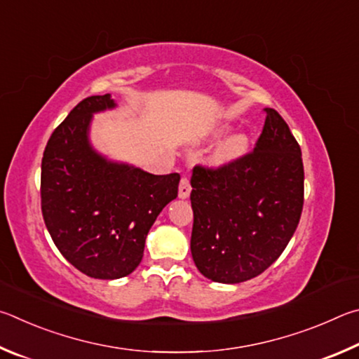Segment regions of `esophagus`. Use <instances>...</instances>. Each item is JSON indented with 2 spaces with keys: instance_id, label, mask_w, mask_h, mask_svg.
I'll list each match as a JSON object with an SVG mask.
<instances>
[{
  "instance_id": "esophagus-1",
  "label": "esophagus",
  "mask_w": 359,
  "mask_h": 359,
  "mask_svg": "<svg viewBox=\"0 0 359 359\" xmlns=\"http://www.w3.org/2000/svg\"><path fill=\"white\" fill-rule=\"evenodd\" d=\"M191 183H189V180L187 178H181V181H180V189H178V196H180V198H187L191 196Z\"/></svg>"
}]
</instances>
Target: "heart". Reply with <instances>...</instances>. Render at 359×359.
Listing matches in <instances>:
<instances>
[{"mask_svg":"<svg viewBox=\"0 0 359 359\" xmlns=\"http://www.w3.org/2000/svg\"><path fill=\"white\" fill-rule=\"evenodd\" d=\"M227 130L229 126H221L219 134H224V132ZM249 147L250 140L246 134L230 135L219 144L217 149L215 151V156H212V161H215L216 165H229V163L236 162L238 159H241L243 156H246Z\"/></svg>","mask_w":359,"mask_h":359,"instance_id":"b5f03b06","label":"heart"}]
</instances>
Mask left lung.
<instances>
[{
	"instance_id": "1",
	"label": "left lung",
	"mask_w": 359,
	"mask_h": 359,
	"mask_svg": "<svg viewBox=\"0 0 359 359\" xmlns=\"http://www.w3.org/2000/svg\"><path fill=\"white\" fill-rule=\"evenodd\" d=\"M265 111L252 153L192 172V259L205 278L221 284H240L271 266L303 211L301 148L279 113Z\"/></svg>"
}]
</instances>
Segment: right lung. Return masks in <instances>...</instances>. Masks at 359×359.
I'll use <instances>...</instances> for the list:
<instances>
[{
	"mask_svg": "<svg viewBox=\"0 0 359 359\" xmlns=\"http://www.w3.org/2000/svg\"><path fill=\"white\" fill-rule=\"evenodd\" d=\"M115 107L110 94L81 100L53 130L42 157L43 222L62 257L94 279L134 271L151 225L178 197V173H148L93 148V115Z\"/></svg>",
	"mask_w": 359,
	"mask_h": 359,
	"instance_id": "obj_1",
	"label": "right lung"
}]
</instances>
